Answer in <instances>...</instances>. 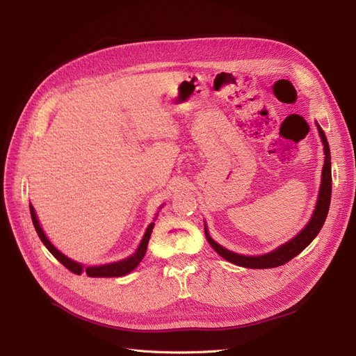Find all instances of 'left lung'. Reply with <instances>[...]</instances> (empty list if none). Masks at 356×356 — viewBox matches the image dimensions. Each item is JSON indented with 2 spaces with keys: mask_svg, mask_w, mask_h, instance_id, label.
Returning a JSON list of instances; mask_svg holds the SVG:
<instances>
[{
  "mask_svg": "<svg viewBox=\"0 0 356 356\" xmlns=\"http://www.w3.org/2000/svg\"><path fill=\"white\" fill-rule=\"evenodd\" d=\"M319 129V135L322 143H324V152H325V165L324 169H322V181H321V190H319V197H318V204L316 209L314 212V217L309 221L306 227L301 230L293 241H289L288 243L282 245L281 248H277L276 251L268 252L266 255H258V257H246V255H239L234 254L232 251H227L225 248L218 245L215 241L211 239V236L204 227V234H207V239L211 243V246L215 250V252H218L224 260H227L233 264H238L242 267L248 268H272L282 266L288 263L289 260H293L296 255H298L305 248L316 238V234L321 232L322 225L325 222V218L328 215L330 209V200H331V156H330V147L327 136L324 131L318 126Z\"/></svg>",
  "mask_w": 356,
  "mask_h": 356,
  "instance_id": "8db88e82",
  "label": "left lung"
}]
</instances>
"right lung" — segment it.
Segmentation results:
<instances>
[{
  "label": "right lung",
  "instance_id": "add662e5",
  "mask_svg": "<svg viewBox=\"0 0 356 356\" xmlns=\"http://www.w3.org/2000/svg\"><path fill=\"white\" fill-rule=\"evenodd\" d=\"M29 211H31V218H32V222H34V227H35V232L38 233L41 242L46 245L47 250L53 254V257L56 258V260L65 266L70 272L75 273V275H81L83 270H86V273H88V276L90 277H115V276H124L127 273H131L134 268L143 261V258L145 255V251H147V245H148V241H149V236H152V232H153V227H154V222H152L148 225V229L144 234V238L141 241V243H139L136 252L132 255L126 258V260L123 261H118V263H113V264H106V266H98V267H86L83 268L81 264L75 263L72 260H70L68 257L63 255L62 252H59L55 246H53L49 239L46 238V234L42 233L40 224H38V220H37V215H35V211L34 208H32V204H29Z\"/></svg>",
  "mask_w": 356,
  "mask_h": 356
}]
</instances>
